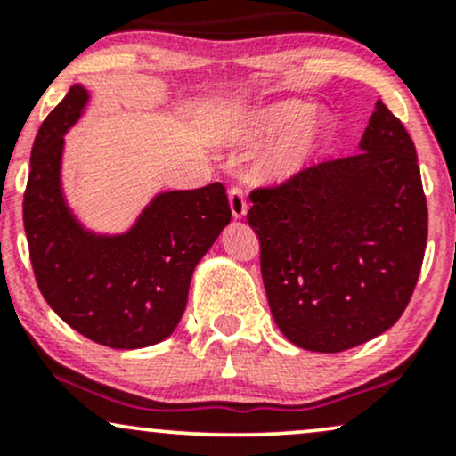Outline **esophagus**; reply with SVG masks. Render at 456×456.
Returning a JSON list of instances; mask_svg holds the SVG:
<instances>
[{
  "instance_id": "1",
  "label": "esophagus",
  "mask_w": 456,
  "mask_h": 456,
  "mask_svg": "<svg viewBox=\"0 0 456 456\" xmlns=\"http://www.w3.org/2000/svg\"><path fill=\"white\" fill-rule=\"evenodd\" d=\"M229 208H232L233 218H242L248 206H246V197H244V188L242 186H232L229 188Z\"/></svg>"
}]
</instances>
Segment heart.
I'll list each match as a JSON object with an SVG mask.
<instances>
[{
  "mask_svg": "<svg viewBox=\"0 0 456 456\" xmlns=\"http://www.w3.org/2000/svg\"><path fill=\"white\" fill-rule=\"evenodd\" d=\"M315 109L300 101H285L272 104L255 113L238 130L242 143H265V141L287 139L261 162V174L270 180H282L297 174L306 165L313 151L326 137L322 124H311ZM292 139L289 140V137Z\"/></svg>",
  "mask_w": 456,
  "mask_h": 456,
  "instance_id": "heart-1",
  "label": "heart"
}]
</instances>
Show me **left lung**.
<instances>
[{
    "label": "left lung",
    "mask_w": 456,
    "mask_h": 456,
    "mask_svg": "<svg viewBox=\"0 0 456 456\" xmlns=\"http://www.w3.org/2000/svg\"><path fill=\"white\" fill-rule=\"evenodd\" d=\"M360 150L248 195L270 311L281 332L311 352H345L395 326L425 259L416 148L381 101Z\"/></svg>",
    "instance_id": "1"
}]
</instances>
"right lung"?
<instances>
[{
  "instance_id": "right-lung-1",
  "label": "right lung",
  "mask_w": 456,
  "mask_h": 456,
  "mask_svg": "<svg viewBox=\"0 0 456 456\" xmlns=\"http://www.w3.org/2000/svg\"><path fill=\"white\" fill-rule=\"evenodd\" d=\"M87 92L72 86L36 134L23 197V224L40 294L78 334L113 349H139L174 332L192 270L232 221L221 182L162 192L122 235L78 224L61 195L66 130Z\"/></svg>"
}]
</instances>
